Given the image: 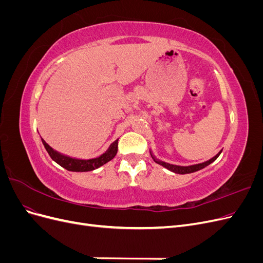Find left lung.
Returning <instances> with one entry per match:
<instances>
[{"label": "left lung", "instance_id": "left-lung-1", "mask_svg": "<svg viewBox=\"0 0 263 263\" xmlns=\"http://www.w3.org/2000/svg\"><path fill=\"white\" fill-rule=\"evenodd\" d=\"M221 151H222V150H220L216 156H214L213 158H211L210 160H208V161H204V162H202V163L191 164V165H177V164H171V163H168V162H164V161L160 160V159H158V158L154 155V153H153V151H151V150H149V153H150L151 158L154 159V161H155L156 163H158V164H160V165L164 166L165 169H168V170H170L171 172L178 173V174H186V173L196 172V171H198V170H201V169L205 168V166H208L209 164H211L212 162H214L215 160H216V159L218 158V156L221 154Z\"/></svg>", "mask_w": 263, "mask_h": 263}]
</instances>
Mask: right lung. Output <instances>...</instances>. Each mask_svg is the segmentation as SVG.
<instances>
[{
  "label": "right lung",
  "instance_id": "right-lung-1",
  "mask_svg": "<svg viewBox=\"0 0 263 263\" xmlns=\"http://www.w3.org/2000/svg\"><path fill=\"white\" fill-rule=\"evenodd\" d=\"M42 141L47 150V153L49 154L52 160L54 162H57L59 165H61L62 168L72 172L93 171L95 169L100 168V166L104 165L116 156L117 145H118V139H116L114 142L110 144V146L108 147V149L105 151V153L102 154L101 156L91 158V159H80V158H73L67 155H63L59 153V151L51 148L43 138H42Z\"/></svg>",
  "mask_w": 263,
  "mask_h": 263
}]
</instances>
